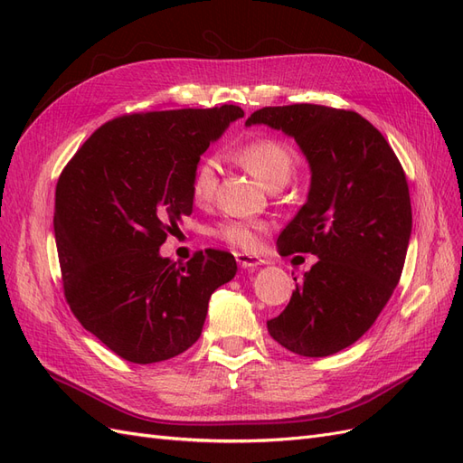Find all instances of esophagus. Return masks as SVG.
<instances>
[{"label": "esophagus", "instance_id": "obj_1", "mask_svg": "<svg viewBox=\"0 0 463 463\" xmlns=\"http://www.w3.org/2000/svg\"><path fill=\"white\" fill-rule=\"evenodd\" d=\"M235 260L241 266V269H257V266H260L264 262L260 257L247 255V253H235Z\"/></svg>", "mask_w": 463, "mask_h": 463}]
</instances>
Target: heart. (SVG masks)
Here are the masks:
<instances>
[{"mask_svg": "<svg viewBox=\"0 0 463 463\" xmlns=\"http://www.w3.org/2000/svg\"><path fill=\"white\" fill-rule=\"evenodd\" d=\"M237 160L243 164L245 170L255 175L260 184L269 189L274 184H286L293 172V154L276 138H257L237 150ZM218 164L214 158H204L194 167L191 193L197 203L213 199L216 189ZM262 223L243 222V220H223L214 230L216 237L230 243L235 249L250 250L259 243V233Z\"/></svg>", "mask_w": 463, "mask_h": 463, "instance_id": "1", "label": "heart"}]
</instances>
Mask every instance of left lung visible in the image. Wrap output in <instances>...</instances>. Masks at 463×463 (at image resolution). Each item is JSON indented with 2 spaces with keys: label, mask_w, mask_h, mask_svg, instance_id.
Returning a JSON list of instances; mask_svg holds the SVG:
<instances>
[{
  "label": "left lung",
  "mask_w": 463,
  "mask_h": 463,
  "mask_svg": "<svg viewBox=\"0 0 463 463\" xmlns=\"http://www.w3.org/2000/svg\"><path fill=\"white\" fill-rule=\"evenodd\" d=\"M245 125L296 138L311 170L307 201L276 245L279 255L318 260L266 326L296 355L338 354L373 326L400 282L411 237L405 174L381 131L355 111L276 106Z\"/></svg>",
  "instance_id": "left-lung-1"
}]
</instances>
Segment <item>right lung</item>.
Wrapping results in <instances>:
<instances>
[{"mask_svg":"<svg viewBox=\"0 0 463 463\" xmlns=\"http://www.w3.org/2000/svg\"><path fill=\"white\" fill-rule=\"evenodd\" d=\"M240 106L133 114L102 125L55 187L53 232L73 315L111 352L138 365L184 354L208 301L237 272L223 250L187 264L160 245L193 213L191 181Z\"/></svg>","mask_w":463,"mask_h":463,"instance_id":"add662e5","label":"right lung"}]
</instances>
